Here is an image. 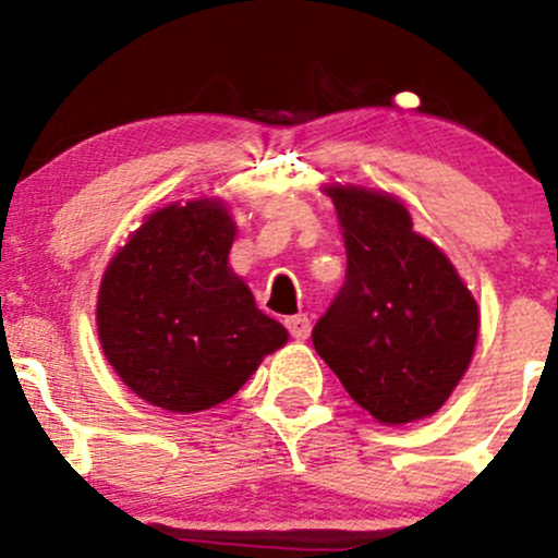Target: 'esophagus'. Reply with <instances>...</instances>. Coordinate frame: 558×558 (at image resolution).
Masks as SVG:
<instances>
[{"label":"esophagus","mask_w":558,"mask_h":558,"mask_svg":"<svg viewBox=\"0 0 558 558\" xmlns=\"http://www.w3.org/2000/svg\"><path fill=\"white\" fill-rule=\"evenodd\" d=\"M286 328L291 330V336L296 338V341H306L312 332V319L306 315H293L286 319Z\"/></svg>","instance_id":"obj_1"}]
</instances>
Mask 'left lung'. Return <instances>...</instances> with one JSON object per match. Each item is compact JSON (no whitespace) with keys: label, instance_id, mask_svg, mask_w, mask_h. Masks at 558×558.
Wrapping results in <instances>:
<instances>
[{"label":"left lung","instance_id":"left-lung-1","mask_svg":"<svg viewBox=\"0 0 558 558\" xmlns=\"http://www.w3.org/2000/svg\"><path fill=\"white\" fill-rule=\"evenodd\" d=\"M345 243V283L312 343L383 425L433 417L475 354L480 310L451 259L412 226L401 198L328 183Z\"/></svg>","mask_w":558,"mask_h":558}]
</instances>
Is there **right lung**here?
<instances>
[{
	"mask_svg": "<svg viewBox=\"0 0 558 558\" xmlns=\"http://www.w3.org/2000/svg\"><path fill=\"white\" fill-rule=\"evenodd\" d=\"M235 222L222 198L172 202L141 222L101 275V351L138 399L175 414L239 393L288 341L228 265Z\"/></svg>",
	"mask_w": 558,
	"mask_h": 558,
	"instance_id": "right-lung-1",
	"label": "right lung"
}]
</instances>
